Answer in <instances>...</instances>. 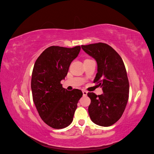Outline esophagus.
<instances>
[{"instance_id":"1","label":"esophagus","mask_w":154,"mask_h":154,"mask_svg":"<svg viewBox=\"0 0 154 154\" xmlns=\"http://www.w3.org/2000/svg\"><path fill=\"white\" fill-rule=\"evenodd\" d=\"M82 92H83V96H87V91H85V90H83V91H82Z\"/></svg>"}]
</instances>
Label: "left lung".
Returning <instances> with one entry per match:
<instances>
[{"instance_id":"obj_1","label":"left lung","mask_w":154,"mask_h":154,"mask_svg":"<svg viewBox=\"0 0 154 154\" xmlns=\"http://www.w3.org/2000/svg\"><path fill=\"white\" fill-rule=\"evenodd\" d=\"M82 48L96 60L97 72L93 82L103 92L101 95L87 93L91 100L88 114L95 124L109 127L122 117L128 100L129 82L124 62L119 54L106 44L82 45Z\"/></svg>"}]
</instances>
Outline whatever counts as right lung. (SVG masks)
Instances as JSON below:
<instances>
[{
  "instance_id": "obj_1",
  "label": "right lung",
  "mask_w": 154,
  "mask_h": 154,
  "mask_svg": "<svg viewBox=\"0 0 154 154\" xmlns=\"http://www.w3.org/2000/svg\"><path fill=\"white\" fill-rule=\"evenodd\" d=\"M80 49V46H51L39 56L32 69V100L41 119L55 129L66 128L72 123L77 103L83 95L81 90L67 91L60 83Z\"/></svg>"
}]
</instances>
